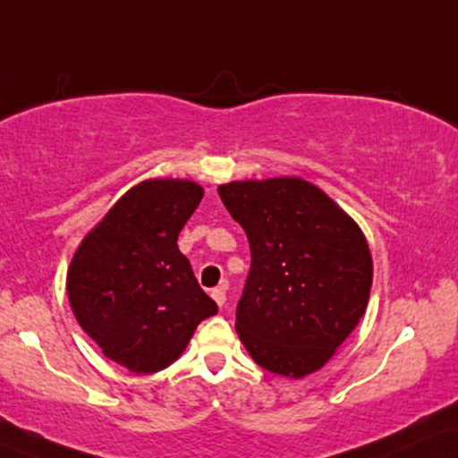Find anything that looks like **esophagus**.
<instances>
[{
  "label": "esophagus",
  "mask_w": 458,
  "mask_h": 458,
  "mask_svg": "<svg viewBox=\"0 0 458 458\" xmlns=\"http://www.w3.org/2000/svg\"><path fill=\"white\" fill-rule=\"evenodd\" d=\"M211 298L216 300L217 306H224L225 304V283H222V285L211 289Z\"/></svg>",
  "instance_id": "1"
}]
</instances>
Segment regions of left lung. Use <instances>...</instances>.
Listing matches in <instances>:
<instances>
[{
	"label": "left lung",
	"instance_id": "obj_1",
	"mask_svg": "<svg viewBox=\"0 0 458 458\" xmlns=\"http://www.w3.org/2000/svg\"><path fill=\"white\" fill-rule=\"evenodd\" d=\"M219 199L251 251L236 332L268 372L319 369L363 317L372 256L359 225L309 182H233Z\"/></svg>",
	"mask_w": 458,
	"mask_h": 458
}]
</instances>
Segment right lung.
Masks as SVG:
<instances>
[{"instance_id":"1","label":"right lung","mask_w":458,"mask_h":458,"mask_svg":"<svg viewBox=\"0 0 458 458\" xmlns=\"http://www.w3.org/2000/svg\"><path fill=\"white\" fill-rule=\"evenodd\" d=\"M200 199L202 188L192 182L139 183L86 236L69 266L75 319L103 355L131 372L169 366L199 323L217 312L177 247Z\"/></svg>"}]
</instances>
